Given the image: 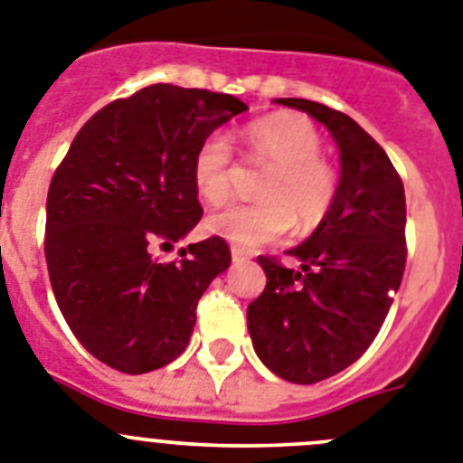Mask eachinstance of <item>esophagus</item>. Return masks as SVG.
Returning <instances> with one entry per match:
<instances>
[{
    "mask_svg": "<svg viewBox=\"0 0 463 463\" xmlns=\"http://www.w3.org/2000/svg\"><path fill=\"white\" fill-rule=\"evenodd\" d=\"M231 259H232V263H235V265H242V263H247V260H249V256L244 254L242 249L232 247V249H231Z\"/></svg>",
    "mask_w": 463,
    "mask_h": 463,
    "instance_id": "1",
    "label": "esophagus"
}]
</instances>
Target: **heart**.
Returning <instances> with one entry per match:
<instances>
[{
    "instance_id": "1",
    "label": "heart",
    "mask_w": 463,
    "mask_h": 463,
    "mask_svg": "<svg viewBox=\"0 0 463 463\" xmlns=\"http://www.w3.org/2000/svg\"><path fill=\"white\" fill-rule=\"evenodd\" d=\"M249 160L268 167L259 184L263 200L228 204L204 221V231L242 249L279 240L293 221L315 228L335 200V172L321 158V135L298 114H272L244 132ZM232 148L214 132L193 156V186L209 204H221L232 191Z\"/></svg>"
}]
</instances>
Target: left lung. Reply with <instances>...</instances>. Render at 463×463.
Here are the masks:
<instances>
[{
    "label": "left lung",
    "instance_id": "left-lung-1",
    "mask_svg": "<svg viewBox=\"0 0 463 463\" xmlns=\"http://www.w3.org/2000/svg\"><path fill=\"white\" fill-rule=\"evenodd\" d=\"M340 151V182L315 232L288 249L298 268L259 256L268 284L247 307L259 359L275 375L315 384L371 347L405 270V191L384 148L347 114L300 98Z\"/></svg>",
    "mask_w": 463,
    "mask_h": 463
}]
</instances>
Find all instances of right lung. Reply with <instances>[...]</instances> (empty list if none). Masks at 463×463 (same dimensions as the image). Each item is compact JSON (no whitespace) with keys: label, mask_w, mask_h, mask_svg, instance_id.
Segmentation results:
<instances>
[{"label":"right lung","mask_w":463,"mask_h":463,"mask_svg":"<svg viewBox=\"0 0 463 463\" xmlns=\"http://www.w3.org/2000/svg\"><path fill=\"white\" fill-rule=\"evenodd\" d=\"M249 107L223 92L154 83L88 120L55 170L46 200V263L79 343L102 364L142 375L186 349L195 307L231 251L221 237L182 249L198 226L193 156Z\"/></svg>","instance_id":"1"}]
</instances>
